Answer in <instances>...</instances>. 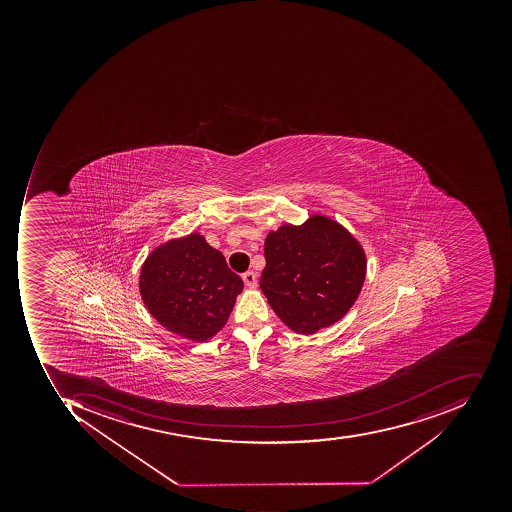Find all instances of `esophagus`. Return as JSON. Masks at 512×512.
Masks as SVG:
<instances>
[{"mask_svg":"<svg viewBox=\"0 0 512 512\" xmlns=\"http://www.w3.org/2000/svg\"><path fill=\"white\" fill-rule=\"evenodd\" d=\"M243 281L248 288H257V274H255V272L249 271L246 272V274H243Z\"/></svg>","mask_w":512,"mask_h":512,"instance_id":"1","label":"esophagus"}]
</instances>
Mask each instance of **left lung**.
I'll return each instance as SVG.
<instances>
[{
  "label": "left lung",
  "mask_w": 512,
  "mask_h": 512,
  "mask_svg": "<svg viewBox=\"0 0 512 512\" xmlns=\"http://www.w3.org/2000/svg\"><path fill=\"white\" fill-rule=\"evenodd\" d=\"M260 288L281 321L312 335L348 314L366 278V254L357 238L326 215L300 226L286 223L264 241Z\"/></svg>",
  "instance_id": "left-lung-1"
}]
</instances>
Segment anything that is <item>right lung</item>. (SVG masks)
I'll list each match as a JSON object with an SVG mask.
<instances>
[{
	"label": "right lung",
	"mask_w": 512,
	"mask_h": 512,
	"mask_svg": "<svg viewBox=\"0 0 512 512\" xmlns=\"http://www.w3.org/2000/svg\"><path fill=\"white\" fill-rule=\"evenodd\" d=\"M138 286L144 306L163 328L203 343L226 324L244 284L223 254L192 232L147 255Z\"/></svg>",
	"instance_id": "obj_1"
}]
</instances>
